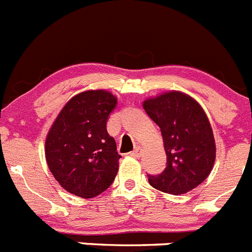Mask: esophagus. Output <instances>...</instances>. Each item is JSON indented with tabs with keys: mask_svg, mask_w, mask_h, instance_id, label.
Segmentation results:
<instances>
[{
	"mask_svg": "<svg viewBox=\"0 0 252 252\" xmlns=\"http://www.w3.org/2000/svg\"><path fill=\"white\" fill-rule=\"evenodd\" d=\"M131 157H135V158H140L142 155V149L140 146H136V148L133 149L132 151L130 153Z\"/></svg>",
	"mask_w": 252,
	"mask_h": 252,
	"instance_id": "34e87169",
	"label": "esophagus"
}]
</instances>
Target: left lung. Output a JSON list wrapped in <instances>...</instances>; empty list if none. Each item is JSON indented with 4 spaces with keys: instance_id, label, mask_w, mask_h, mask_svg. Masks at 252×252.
<instances>
[{
    "instance_id": "1",
    "label": "left lung",
    "mask_w": 252,
    "mask_h": 252,
    "mask_svg": "<svg viewBox=\"0 0 252 252\" xmlns=\"http://www.w3.org/2000/svg\"><path fill=\"white\" fill-rule=\"evenodd\" d=\"M144 110L160 127L166 166L150 175L154 188L170 194H183L198 187L215 164L216 145L212 127L202 107L189 95L169 92L146 99Z\"/></svg>"
}]
</instances>
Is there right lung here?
<instances>
[{
	"instance_id": "obj_1",
	"label": "right lung",
	"mask_w": 252,
	"mask_h": 252,
	"mask_svg": "<svg viewBox=\"0 0 252 252\" xmlns=\"http://www.w3.org/2000/svg\"><path fill=\"white\" fill-rule=\"evenodd\" d=\"M116 103V97L106 91L79 93L51 126L45 142L46 161L69 193L93 198L115 180L121 155L107 132V121Z\"/></svg>"
}]
</instances>
